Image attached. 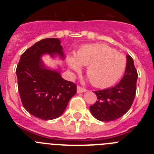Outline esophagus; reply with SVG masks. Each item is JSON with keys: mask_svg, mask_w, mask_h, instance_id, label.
<instances>
[{"mask_svg": "<svg viewBox=\"0 0 154 154\" xmlns=\"http://www.w3.org/2000/svg\"><path fill=\"white\" fill-rule=\"evenodd\" d=\"M85 91H86V89H84V88H82L80 86L77 87V93H82V92H85Z\"/></svg>", "mask_w": 154, "mask_h": 154, "instance_id": "1", "label": "esophagus"}]
</instances>
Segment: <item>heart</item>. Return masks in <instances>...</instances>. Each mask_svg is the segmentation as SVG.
Instances as JSON below:
<instances>
[{"label":"heart","mask_w":154,"mask_h":154,"mask_svg":"<svg viewBox=\"0 0 154 154\" xmlns=\"http://www.w3.org/2000/svg\"><path fill=\"white\" fill-rule=\"evenodd\" d=\"M69 67L79 72L82 65L92 83L99 88L111 86L123 76L126 68V58L120 52L104 44L87 45L68 58Z\"/></svg>","instance_id":"1"}]
</instances>
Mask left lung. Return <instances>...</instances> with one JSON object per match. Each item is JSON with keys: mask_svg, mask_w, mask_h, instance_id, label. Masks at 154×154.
I'll use <instances>...</instances> for the list:
<instances>
[{"mask_svg": "<svg viewBox=\"0 0 154 154\" xmlns=\"http://www.w3.org/2000/svg\"><path fill=\"white\" fill-rule=\"evenodd\" d=\"M137 78L133 58L126 55V71L121 81L115 86L95 92L97 101L89 107L94 117L103 122H109L126 113L135 98Z\"/></svg>", "mask_w": 154, "mask_h": 154, "instance_id": "1", "label": "left lung"}]
</instances>
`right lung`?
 Returning <instances> with one entry per match:
<instances>
[{"label":"right lung","mask_w":154,"mask_h":154,"mask_svg":"<svg viewBox=\"0 0 154 154\" xmlns=\"http://www.w3.org/2000/svg\"><path fill=\"white\" fill-rule=\"evenodd\" d=\"M44 55L64 60L61 41L51 38L36 42L21 55L16 74L24 109L35 117L50 120L62 115L77 87L62 78L60 69L48 68L42 60Z\"/></svg>","instance_id":"obj_1"}]
</instances>
